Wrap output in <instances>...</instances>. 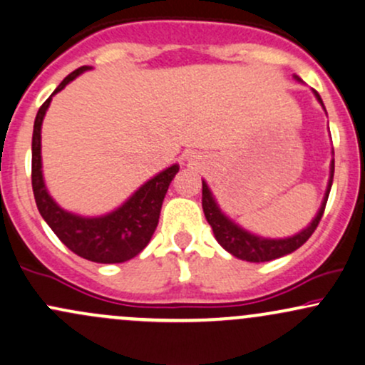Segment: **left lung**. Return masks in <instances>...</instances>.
<instances>
[{
	"instance_id": "obj_1",
	"label": "left lung",
	"mask_w": 365,
	"mask_h": 365,
	"mask_svg": "<svg viewBox=\"0 0 365 365\" xmlns=\"http://www.w3.org/2000/svg\"><path fill=\"white\" fill-rule=\"evenodd\" d=\"M317 99L322 104L319 94L316 92ZM333 175H334V161H331V177H329V185L328 190H326V197L324 202L317 212V216L314 217V221L311 226L300 232L299 235L292 237V238H283V240H267V238H259L255 235H250L247 233L245 230L238 228L235 223L226 217L223 212L220 211V207L216 206L215 199H212L211 192L206 183L202 182V209L204 215H206L207 223L211 225L212 232H215L216 240L220 242L223 249L228 250L230 254L235 255V257L242 259V261H249V262H266V261H273V259L283 257V255L293 252L299 247H302L305 242L311 238V235L316 232L317 225H319L322 215H324L326 209V202H328L329 197V190H331V183H333Z\"/></svg>"
}]
</instances>
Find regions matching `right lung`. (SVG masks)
Wrapping results in <instances>:
<instances>
[{"label": "right lung", "mask_w": 365, "mask_h": 365, "mask_svg": "<svg viewBox=\"0 0 365 365\" xmlns=\"http://www.w3.org/2000/svg\"><path fill=\"white\" fill-rule=\"evenodd\" d=\"M87 68L89 66H81L66 75L51 98ZM51 98L46 99L37 111L34 133H32V190H34L37 209L54 235L73 254L81 255L87 261L101 264L130 261L149 244L158 226L163 199L168 192L171 180L178 173V165H173L158 177L149 180L111 215L103 217H81L63 211L46 190L43 171H41V125H43Z\"/></svg>", "instance_id": "right-lung-1"}]
</instances>
